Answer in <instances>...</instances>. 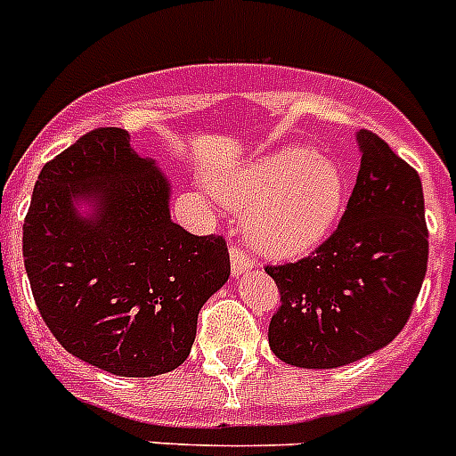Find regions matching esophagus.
<instances>
[{"label": "esophagus", "instance_id": "esophagus-1", "mask_svg": "<svg viewBox=\"0 0 456 456\" xmlns=\"http://www.w3.org/2000/svg\"><path fill=\"white\" fill-rule=\"evenodd\" d=\"M229 257H232V273H234V276H243V273L253 269L250 255H248L246 250H240V246H236V243L229 246Z\"/></svg>", "mask_w": 456, "mask_h": 456}]
</instances>
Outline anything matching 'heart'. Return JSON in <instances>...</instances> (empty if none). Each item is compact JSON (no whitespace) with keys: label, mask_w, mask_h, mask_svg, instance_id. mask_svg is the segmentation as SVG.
<instances>
[{"label":"heart","mask_w":456,"mask_h":456,"mask_svg":"<svg viewBox=\"0 0 456 456\" xmlns=\"http://www.w3.org/2000/svg\"><path fill=\"white\" fill-rule=\"evenodd\" d=\"M217 194L248 210L246 234L260 253L292 260L321 246L342 216L346 184L339 166L309 147H286L255 161Z\"/></svg>","instance_id":"b5f03b06"}]
</instances>
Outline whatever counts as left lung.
Listing matches in <instances>:
<instances>
[{"instance_id":"8db88e82","label":"left lung","mask_w":456,"mask_h":456,"mask_svg":"<svg viewBox=\"0 0 456 456\" xmlns=\"http://www.w3.org/2000/svg\"><path fill=\"white\" fill-rule=\"evenodd\" d=\"M361 170L342 220L309 257L265 266L281 292L269 346L288 365L328 370L387 346L427 276L428 229L417 170L361 131Z\"/></svg>"}]
</instances>
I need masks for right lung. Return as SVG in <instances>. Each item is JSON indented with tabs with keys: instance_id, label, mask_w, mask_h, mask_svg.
Here are the masks:
<instances>
[{
	"instance_id": "1",
	"label": "right lung",
	"mask_w": 456,
	"mask_h": 456,
	"mask_svg": "<svg viewBox=\"0 0 456 456\" xmlns=\"http://www.w3.org/2000/svg\"><path fill=\"white\" fill-rule=\"evenodd\" d=\"M168 199L164 173L124 128L81 135L37 177L23 224L37 309L62 349L112 375L183 365L201 306L232 272L224 239L184 232Z\"/></svg>"
}]
</instances>
